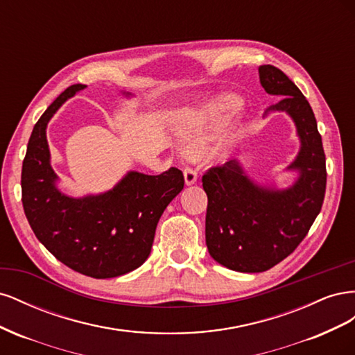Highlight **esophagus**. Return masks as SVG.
<instances>
[{
	"mask_svg": "<svg viewBox=\"0 0 355 355\" xmlns=\"http://www.w3.org/2000/svg\"><path fill=\"white\" fill-rule=\"evenodd\" d=\"M184 176H185V184L187 185H194L197 179H198V171L196 168H192V167H185Z\"/></svg>",
	"mask_w": 355,
	"mask_h": 355,
	"instance_id": "34e87169",
	"label": "esophagus"
}]
</instances>
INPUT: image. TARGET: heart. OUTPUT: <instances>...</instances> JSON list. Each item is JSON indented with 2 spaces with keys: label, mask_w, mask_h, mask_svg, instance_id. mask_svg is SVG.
Returning <instances> with one entry per match:
<instances>
[{
  "label": "heart",
  "mask_w": 355,
  "mask_h": 355,
  "mask_svg": "<svg viewBox=\"0 0 355 355\" xmlns=\"http://www.w3.org/2000/svg\"><path fill=\"white\" fill-rule=\"evenodd\" d=\"M243 101L234 94H223L214 101L207 112L200 120L191 123L184 132L182 137L188 146H194L204 141L211 132L219 130L222 125L227 124L234 115H237L241 110Z\"/></svg>",
  "instance_id": "b5f03b06"
}]
</instances>
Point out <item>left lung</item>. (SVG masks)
Returning <instances> with one entry per match:
<instances>
[{"instance_id":"left-lung-1","label":"left lung","mask_w":355,"mask_h":355,"mask_svg":"<svg viewBox=\"0 0 355 355\" xmlns=\"http://www.w3.org/2000/svg\"><path fill=\"white\" fill-rule=\"evenodd\" d=\"M259 78L266 93L282 96L265 114L283 111L296 124L300 151L287 168L297 170L299 178L287 189L259 187L245 176L237 159L202 175L209 253L240 272L266 271L293 253L318 216L327 182L323 142L306 98L272 65L259 67Z\"/></svg>"}]
</instances>
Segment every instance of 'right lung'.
<instances>
[{"instance_id": "obj_1", "label": "right lung", "mask_w": 355, "mask_h": 355, "mask_svg": "<svg viewBox=\"0 0 355 355\" xmlns=\"http://www.w3.org/2000/svg\"><path fill=\"white\" fill-rule=\"evenodd\" d=\"M83 89L84 84H73L60 93L34 125L22 166V202L35 237L58 261L83 275L112 278L148 259L161 214L185 179L176 167L157 176L128 171L105 194H62L50 166L46 128L62 103Z\"/></svg>"}]
</instances>
